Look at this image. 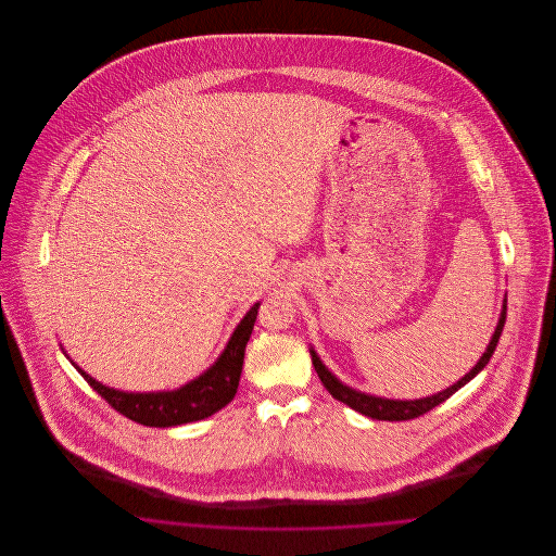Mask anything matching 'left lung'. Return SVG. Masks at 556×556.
Returning <instances> with one entry per match:
<instances>
[{
	"instance_id": "8db88e82",
	"label": "left lung",
	"mask_w": 556,
	"mask_h": 556,
	"mask_svg": "<svg viewBox=\"0 0 556 556\" xmlns=\"http://www.w3.org/2000/svg\"><path fill=\"white\" fill-rule=\"evenodd\" d=\"M504 320H506V304H504L503 313H501V318H498L496 331H494L490 344L485 348L483 356L477 361L476 367L469 370L460 381H456L454 386L446 388L444 392L433 394V396L421 397V400H388V397L370 396V394H365V392H356V390L344 386L331 370L320 363V358H318L317 352L313 348H311V356H313V365H315V370H317L318 379L323 381L327 392L336 397V400L344 402L350 408L358 410L361 415L370 417V419H379V421H408V419L421 417L427 410H431L438 404H442L444 400H448L454 392H458L465 383H469L477 372L490 363V358H492V354H494V350L498 345V340H501Z\"/></svg>"
}]
</instances>
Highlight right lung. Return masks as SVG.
<instances>
[{
    "mask_svg": "<svg viewBox=\"0 0 556 556\" xmlns=\"http://www.w3.org/2000/svg\"><path fill=\"white\" fill-rule=\"evenodd\" d=\"M258 306L254 304L245 317L241 318L231 340L223 354L216 358L211 369L202 372L198 379L189 381L184 388L173 392H150V394H131L121 392L102 386L91 375L80 370L75 363V369L79 370L83 379L106 400L108 404L131 419L135 424L148 425V427H175V425L200 421L227 406L236 392H238L239 375L243 367V354L245 344L252 336L254 320L258 315Z\"/></svg>",
    "mask_w": 556,
    "mask_h": 556,
    "instance_id": "obj_1",
    "label": "right lung"
}]
</instances>
